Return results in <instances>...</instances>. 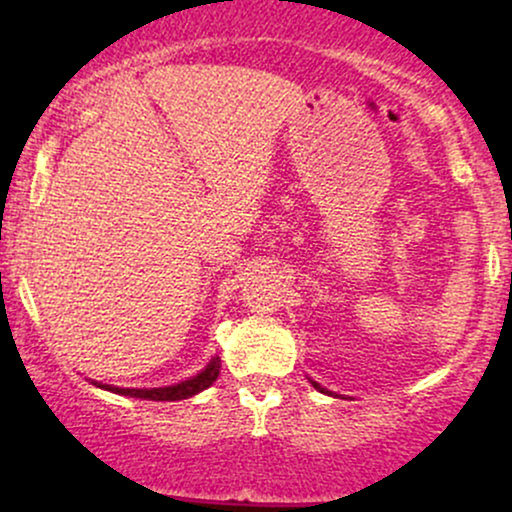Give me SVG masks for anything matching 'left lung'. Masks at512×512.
<instances>
[{
    "label": "left lung",
    "instance_id": "8db88e82",
    "mask_svg": "<svg viewBox=\"0 0 512 512\" xmlns=\"http://www.w3.org/2000/svg\"><path fill=\"white\" fill-rule=\"evenodd\" d=\"M313 385H315V387H317V390H322V387H320V385H317V383H313Z\"/></svg>",
    "mask_w": 512,
    "mask_h": 512
}]
</instances>
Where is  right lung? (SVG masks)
Listing matches in <instances>:
<instances>
[{"instance_id": "obj_1", "label": "right lung", "mask_w": 512, "mask_h": 512, "mask_svg": "<svg viewBox=\"0 0 512 512\" xmlns=\"http://www.w3.org/2000/svg\"><path fill=\"white\" fill-rule=\"evenodd\" d=\"M219 370H221V358H211V363L202 373L195 375L190 380H182L178 385H170V387H154V390H125V387H110L105 385V390L117 392V395H129V397H139V399H154V402H175V399H187L197 392L207 390V387L219 378Z\"/></svg>"}]
</instances>
